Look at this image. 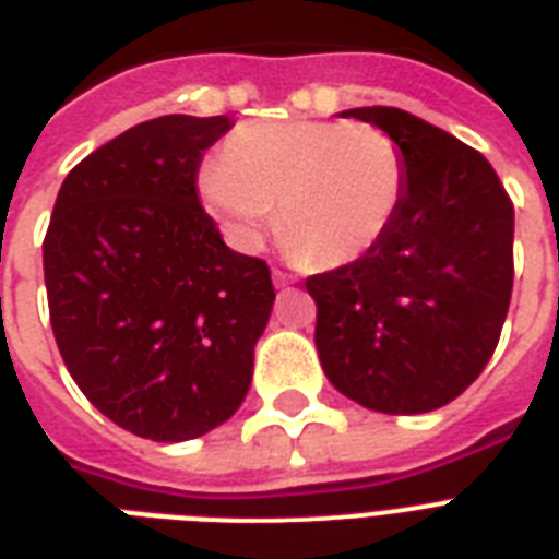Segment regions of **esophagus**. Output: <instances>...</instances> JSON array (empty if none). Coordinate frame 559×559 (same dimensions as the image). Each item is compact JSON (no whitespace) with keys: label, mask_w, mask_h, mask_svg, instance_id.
Returning a JSON list of instances; mask_svg holds the SVG:
<instances>
[{"label":"esophagus","mask_w":559,"mask_h":559,"mask_svg":"<svg viewBox=\"0 0 559 559\" xmlns=\"http://www.w3.org/2000/svg\"><path fill=\"white\" fill-rule=\"evenodd\" d=\"M272 281H275V287H289V284L296 281V275H289V272L284 270H275L272 272Z\"/></svg>","instance_id":"34e87169"}]
</instances>
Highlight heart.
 Listing matches in <instances>:
<instances>
[{
    "label": "heart",
    "instance_id": "obj_1",
    "mask_svg": "<svg viewBox=\"0 0 559 559\" xmlns=\"http://www.w3.org/2000/svg\"><path fill=\"white\" fill-rule=\"evenodd\" d=\"M407 160L366 122H249L199 176V195L234 242L251 249L275 207V234L308 270H336L374 249L399 216Z\"/></svg>",
    "mask_w": 559,
    "mask_h": 559
}]
</instances>
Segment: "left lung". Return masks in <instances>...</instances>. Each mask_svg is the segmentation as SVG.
<instances>
[{
    "mask_svg": "<svg viewBox=\"0 0 559 559\" xmlns=\"http://www.w3.org/2000/svg\"><path fill=\"white\" fill-rule=\"evenodd\" d=\"M402 146L395 223L355 263L310 275L328 381L378 413L454 402L496 352L513 293V202L496 169L399 108H352Z\"/></svg>",
    "mask_w": 559,
    "mask_h": 559,
    "instance_id": "8db88e82",
    "label": "left lung"
}]
</instances>
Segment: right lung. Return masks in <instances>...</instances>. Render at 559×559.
<instances>
[{"label":"right lung","instance_id":"obj_1","mask_svg":"<svg viewBox=\"0 0 559 559\" xmlns=\"http://www.w3.org/2000/svg\"><path fill=\"white\" fill-rule=\"evenodd\" d=\"M228 117L148 119L63 178L43 240L55 343L72 381L119 428L181 442L231 419L275 287L231 251L195 176Z\"/></svg>","mask_w":559,"mask_h":559}]
</instances>
